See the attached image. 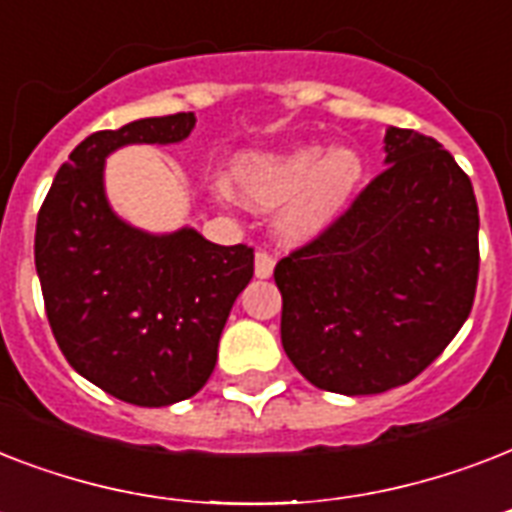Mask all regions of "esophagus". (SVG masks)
I'll use <instances>...</instances> for the list:
<instances>
[{"instance_id": "34e87169", "label": "esophagus", "mask_w": 512, "mask_h": 512, "mask_svg": "<svg viewBox=\"0 0 512 512\" xmlns=\"http://www.w3.org/2000/svg\"><path fill=\"white\" fill-rule=\"evenodd\" d=\"M273 257L268 255V252H263V249H260V252H257L255 255V276L257 279H271L273 276Z\"/></svg>"}]
</instances>
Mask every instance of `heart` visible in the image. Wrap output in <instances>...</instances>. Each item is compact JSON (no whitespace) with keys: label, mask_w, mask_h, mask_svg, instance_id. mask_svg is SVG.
Returning a JSON list of instances; mask_svg holds the SVG:
<instances>
[{"label":"heart","mask_w":512,"mask_h":512,"mask_svg":"<svg viewBox=\"0 0 512 512\" xmlns=\"http://www.w3.org/2000/svg\"><path fill=\"white\" fill-rule=\"evenodd\" d=\"M364 180V159L356 148L316 143L241 151L228 167L233 196L247 207L276 209L273 233L289 247L319 239L345 212Z\"/></svg>","instance_id":"heart-1"}]
</instances>
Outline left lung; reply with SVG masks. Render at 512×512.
Wrapping results in <instances>:
<instances>
[{"instance_id": "obj_1", "label": "left lung", "mask_w": 512, "mask_h": 512, "mask_svg": "<svg viewBox=\"0 0 512 512\" xmlns=\"http://www.w3.org/2000/svg\"><path fill=\"white\" fill-rule=\"evenodd\" d=\"M385 170L308 247L284 257L281 345L305 380L372 396L441 356L473 308L478 204L438 140L388 127Z\"/></svg>"}]
</instances>
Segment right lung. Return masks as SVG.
Here are the masks:
<instances>
[{"instance_id":"obj_1","label":"right lung","mask_w":512,"mask_h":512,"mask_svg":"<svg viewBox=\"0 0 512 512\" xmlns=\"http://www.w3.org/2000/svg\"><path fill=\"white\" fill-rule=\"evenodd\" d=\"M193 127V114H172L92 132L36 217V276L52 335L84 380L135 406H170L204 388L228 313L255 273L244 244L220 247L188 225L143 231L108 201V156L183 143Z\"/></svg>"}]
</instances>
